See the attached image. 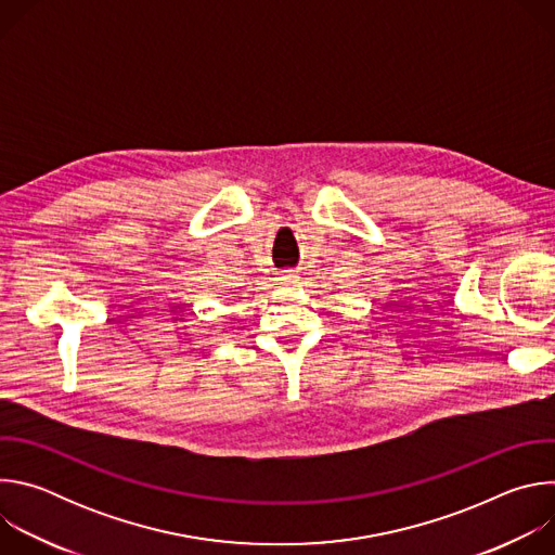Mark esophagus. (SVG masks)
<instances>
[{
  "label": "esophagus",
  "mask_w": 555,
  "mask_h": 555,
  "mask_svg": "<svg viewBox=\"0 0 555 555\" xmlns=\"http://www.w3.org/2000/svg\"><path fill=\"white\" fill-rule=\"evenodd\" d=\"M296 279H298V276H296V274H292V272H281V274H279V281H281V283H285V285H294V283H296Z\"/></svg>",
  "instance_id": "34e87169"
}]
</instances>
